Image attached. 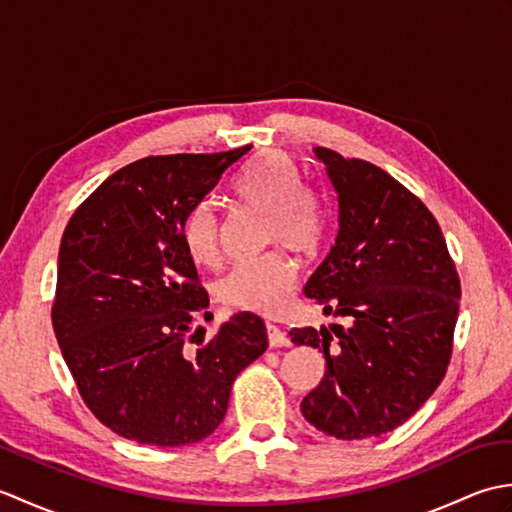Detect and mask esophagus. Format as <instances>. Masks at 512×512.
<instances>
[{"instance_id": "34e87169", "label": "esophagus", "mask_w": 512, "mask_h": 512, "mask_svg": "<svg viewBox=\"0 0 512 512\" xmlns=\"http://www.w3.org/2000/svg\"><path fill=\"white\" fill-rule=\"evenodd\" d=\"M266 332H268V345L270 347H288L290 339L288 334L279 328L275 323H266Z\"/></svg>"}]
</instances>
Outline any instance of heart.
<instances>
[{
    "instance_id": "1",
    "label": "heart",
    "mask_w": 512,
    "mask_h": 512,
    "mask_svg": "<svg viewBox=\"0 0 512 512\" xmlns=\"http://www.w3.org/2000/svg\"><path fill=\"white\" fill-rule=\"evenodd\" d=\"M235 198L244 209L266 215V246L279 244L299 257L317 253L323 237V211L317 195L303 187V173L295 160L270 154L255 162L237 182ZM182 242L193 264L209 268L220 264L222 224L213 204L202 202L189 213ZM295 281V264L281 250H273L233 268L217 286V295L228 308L275 314L284 308Z\"/></svg>"
}]
</instances>
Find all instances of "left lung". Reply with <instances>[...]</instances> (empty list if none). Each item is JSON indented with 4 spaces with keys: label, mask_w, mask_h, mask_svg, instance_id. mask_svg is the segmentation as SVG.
I'll use <instances>...</instances> for the list:
<instances>
[{
    "label": "left lung",
    "mask_w": 512,
    "mask_h": 512,
    "mask_svg": "<svg viewBox=\"0 0 512 512\" xmlns=\"http://www.w3.org/2000/svg\"><path fill=\"white\" fill-rule=\"evenodd\" d=\"M339 202V233L308 279V299L350 328H295L325 374L301 402L312 427L339 440L378 438L409 420L447 374L460 277L436 217L387 171L314 147Z\"/></svg>",
    "instance_id": "obj_1"
}]
</instances>
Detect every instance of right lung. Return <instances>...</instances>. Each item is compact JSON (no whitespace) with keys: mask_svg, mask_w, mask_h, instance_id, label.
I'll return each instance as SVG.
<instances>
[{"mask_svg":"<svg viewBox=\"0 0 512 512\" xmlns=\"http://www.w3.org/2000/svg\"><path fill=\"white\" fill-rule=\"evenodd\" d=\"M248 151L136 160L65 226L52 328L85 405L127 440L182 447L211 436L233 380L266 352V325L253 312L211 336L198 325L213 314L182 242L189 213Z\"/></svg>","mask_w":512,"mask_h":512,"instance_id":"add662e5","label":"right lung"}]
</instances>
